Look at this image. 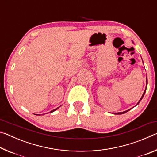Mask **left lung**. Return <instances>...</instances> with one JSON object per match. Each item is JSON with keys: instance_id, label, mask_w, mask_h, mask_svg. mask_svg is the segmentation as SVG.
I'll list each match as a JSON object with an SVG mask.
<instances>
[{"instance_id": "obj_1", "label": "left lung", "mask_w": 157, "mask_h": 157, "mask_svg": "<svg viewBox=\"0 0 157 157\" xmlns=\"http://www.w3.org/2000/svg\"><path fill=\"white\" fill-rule=\"evenodd\" d=\"M147 78H146V88H147ZM145 91H146V89H145V90L144 91V93H143V95H142V97L140 98V100L139 101V102L137 103V105H138L139 104V102H140V100H142V98H143V96H144V95H145ZM130 109H128V110H127V111H123V112H118V113H113V114H123V113H126V112H127V111H129Z\"/></svg>"}]
</instances>
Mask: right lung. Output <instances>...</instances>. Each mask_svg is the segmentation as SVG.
<instances>
[{"instance_id":"add662e5","label":"right lung","mask_w":157,"mask_h":157,"mask_svg":"<svg viewBox=\"0 0 157 157\" xmlns=\"http://www.w3.org/2000/svg\"><path fill=\"white\" fill-rule=\"evenodd\" d=\"M59 107H57V108H56V109H54V110H52L51 111H50V113H52V112H53V111H56V110L57 109H58V108H59ZM35 115H40V114H35ZM42 115H43V114H42Z\"/></svg>"}]
</instances>
